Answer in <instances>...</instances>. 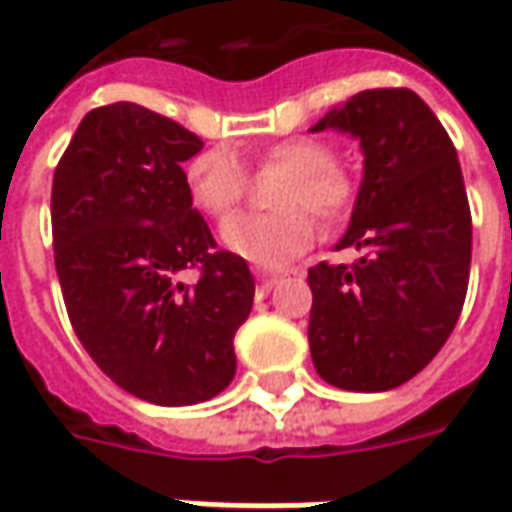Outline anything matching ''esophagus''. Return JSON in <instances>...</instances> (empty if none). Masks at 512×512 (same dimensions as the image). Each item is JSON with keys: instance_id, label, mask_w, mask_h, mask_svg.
I'll list each match as a JSON object with an SVG mask.
<instances>
[{"instance_id": "obj_1", "label": "esophagus", "mask_w": 512, "mask_h": 512, "mask_svg": "<svg viewBox=\"0 0 512 512\" xmlns=\"http://www.w3.org/2000/svg\"><path fill=\"white\" fill-rule=\"evenodd\" d=\"M296 273V270H293ZM253 276L259 279V285L262 287H273L285 273H273V270H267V267H253Z\"/></svg>"}]
</instances>
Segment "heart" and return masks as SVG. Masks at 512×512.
<instances>
[{
  "label": "heart",
  "mask_w": 512,
  "mask_h": 512,
  "mask_svg": "<svg viewBox=\"0 0 512 512\" xmlns=\"http://www.w3.org/2000/svg\"><path fill=\"white\" fill-rule=\"evenodd\" d=\"M262 170L285 176L270 190L276 210L236 216L222 227L227 250L256 265H282L299 256L313 239V216L322 225H339L356 205V182L336 165V150L316 136H290L256 153ZM185 190L190 202L210 219H225L247 196V170L227 145L193 153L185 162Z\"/></svg>",
  "instance_id": "1"
}]
</instances>
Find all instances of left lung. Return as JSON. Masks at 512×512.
Listing matches in <instances>:
<instances>
[{"mask_svg":"<svg viewBox=\"0 0 512 512\" xmlns=\"http://www.w3.org/2000/svg\"><path fill=\"white\" fill-rule=\"evenodd\" d=\"M327 128L362 145L364 179L339 242L362 259L307 270L310 356L333 387L393 390L430 364L462 313L473 250L462 168L407 88L362 90L313 125Z\"/></svg>","mask_w":512,"mask_h":512,"instance_id":"8db88e82","label":"left lung"}]
</instances>
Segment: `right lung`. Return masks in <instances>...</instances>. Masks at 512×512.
Here are the masks:
<instances>
[{"label": "right lung", "mask_w": 512, "mask_h": 512, "mask_svg": "<svg viewBox=\"0 0 512 512\" xmlns=\"http://www.w3.org/2000/svg\"><path fill=\"white\" fill-rule=\"evenodd\" d=\"M199 150L179 122L116 102L79 122L50 190L70 325L105 376L162 407L207 402L233 382V336L256 290L187 196L182 162ZM190 266L193 286L178 279Z\"/></svg>", "instance_id": "obj_1"}]
</instances>
